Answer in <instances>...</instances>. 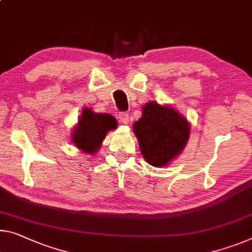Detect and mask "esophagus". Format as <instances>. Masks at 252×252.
<instances>
[{"label":"esophagus","mask_w":252,"mask_h":252,"mask_svg":"<svg viewBox=\"0 0 252 252\" xmlns=\"http://www.w3.org/2000/svg\"><path fill=\"white\" fill-rule=\"evenodd\" d=\"M118 121H119V123L121 124H128V122H129V116H128V114L127 113H121L118 115Z\"/></svg>","instance_id":"34e87169"}]
</instances>
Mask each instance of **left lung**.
Returning <instances> with one entry per match:
<instances>
[{
	"label": "left lung",
	"instance_id": "obj_1",
	"mask_svg": "<svg viewBox=\"0 0 252 252\" xmlns=\"http://www.w3.org/2000/svg\"><path fill=\"white\" fill-rule=\"evenodd\" d=\"M133 130L145 161L161 168L183 152L190 135V125L172 106L149 101L143 104L142 117L134 123Z\"/></svg>",
	"mask_w": 252,
	"mask_h": 252
}]
</instances>
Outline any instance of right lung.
<instances>
[{
    "label": "right lung",
    "instance_id": "obj_1",
    "mask_svg": "<svg viewBox=\"0 0 252 252\" xmlns=\"http://www.w3.org/2000/svg\"><path fill=\"white\" fill-rule=\"evenodd\" d=\"M117 128V121L109 114L94 113L84 108L71 133L72 143L81 152L94 156L101 148L107 133Z\"/></svg>",
    "mask_w": 252,
    "mask_h": 252
}]
</instances>
